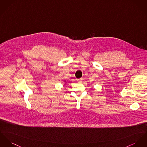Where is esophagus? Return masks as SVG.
I'll return each mask as SVG.
<instances>
[{
  "label": "esophagus",
  "instance_id": "34e87169",
  "mask_svg": "<svg viewBox=\"0 0 147 147\" xmlns=\"http://www.w3.org/2000/svg\"><path fill=\"white\" fill-rule=\"evenodd\" d=\"M82 78H79V79H77V81L79 82V83H81L82 82Z\"/></svg>",
  "mask_w": 147,
  "mask_h": 147
}]
</instances>
